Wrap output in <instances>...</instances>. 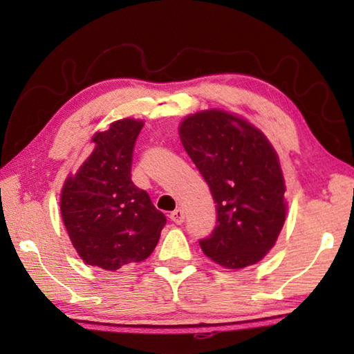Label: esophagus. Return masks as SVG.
Listing matches in <instances>:
<instances>
[{"label":"esophagus","mask_w":354,"mask_h":354,"mask_svg":"<svg viewBox=\"0 0 354 354\" xmlns=\"http://www.w3.org/2000/svg\"><path fill=\"white\" fill-rule=\"evenodd\" d=\"M170 220L173 221V223L181 225L184 221V211H183V209H176V211H173L170 214Z\"/></svg>","instance_id":"esophagus-1"}]
</instances>
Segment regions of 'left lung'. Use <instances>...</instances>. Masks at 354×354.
<instances>
[{"instance_id":"left-lung-1","label":"left lung","mask_w":354,"mask_h":354,"mask_svg":"<svg viewBox=\"0 0 354 354\" xmlns=\"http://www.w3.org/2000/svg\"><path fill=\"white\" fill-rule=\"evenodd\" d=\"M179 137L217 209L214 231L200 241L203 253L226 268L259 262L286 220V185L277 151L247 120L218 109L184 118Z\"/></svg>"}]
</instances>
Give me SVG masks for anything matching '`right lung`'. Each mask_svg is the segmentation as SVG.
Masks as SVG:
<instances>
[{
    "instance_id": "add662e5",
    "label": "right lung",
    "mask_w": 354,
    "mask_h": 354,
    "mask_svg": "<svg viewBox=\"0 0 354 354\" xmlns=\"http://www.w3.org/2000/svg\"><path fill=\"white\" fill-rule=\"evenodd\" d=\"M142 128L140 120L123 118L95 134L92 154L62 187L61 214L70 241L84 262L103 270L145 261L167 223L131 179Z\"/></svg>"
}]
</instances>
